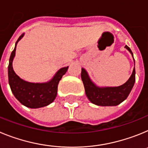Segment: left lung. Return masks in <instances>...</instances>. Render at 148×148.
<instances>
[{"label": "left lung", "instance_id": "obj_1", "mask_svg": "<svg viewBox=\"0 0 148 148\" xmlns=\"http://www.w3.org/2000/svg\"><path fill=\"white\" fill-rule=\"evenodd\" d=\"M132 55L131 49L127 46L125 47ZM135 63V60L133 58ZM82 80L83 82L85 93L90 102L98 106H116L121 104L129 95L136 81V70L133 68L132 75L124 84L119 87H99L90 79L88 73L82 68Z\"/></svg>", "mask_w": 148, "mask_h": 148}]
</instances>
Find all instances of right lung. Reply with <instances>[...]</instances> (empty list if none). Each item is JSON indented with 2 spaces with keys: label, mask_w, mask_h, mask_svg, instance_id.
Returning <instances> with one entry per match:
<instances>
[{
  "label": "right lung",
  "mask_w": 148,
  "mask_h": 148,
  "mask_svg": "<svg viewBox=\"0 0 148 148\" xmlns=\"http://www.w3.org/2000/svg\"><path fill=\"white\" fill-rule=\"evenodd\" d=\"M21 35L15 43V49L12 52L8 66V78L12 92L23 105L29 108H40L49 105L56 98L58 85L62 76L66 73L69 66L61 68L53 78L44 83H32L23 80L15 73L12 61L15 56L18 42L23 37Z\"/></svg>",
  "instance_id": "1"
}]
</instances>
